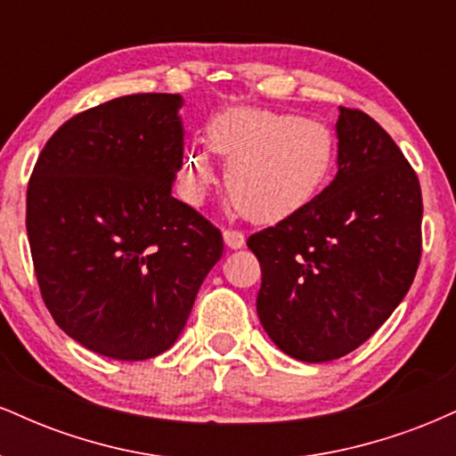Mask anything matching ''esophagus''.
Returning a JSON list of instances; mask_svg holds the SVG:
<instances>
[{
    "instance_id": "1",
    "label": "esophagus",
    "mask_w": 456,
    "mask_h": 456,
    "mask_svg": "<svg viewBox=\"0 0 456 456\" xmlns=\"http://www.w3.org/2000/svg\"><path fill=\"white\" fill-rule=\"evenodd\" d=\"M223 238H224V244L229 246V248H242L244 246V233L240 232V229H232V227H227L223 232Z\"/></svg>"
}]
</instances>
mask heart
<instances>
[{"label": "heart", "mask_w": 456, "mask_h": 456, "mask_svg": "<svg viewBox=\"0 0 456 456\" xmlns=\"http://www.w3.org/2000/svg\"><path fill=\"white\" fill-rule=\"evenodd\" d=\"M206 145H192L180 182L197 201L214 182L212 152L227 159V195L242 216L257 223L289 216L326 182L334 141L322 122L297 113L235 107L206 128Z\"/></svg>", "instance_id": "obj_1"}]
</instances>
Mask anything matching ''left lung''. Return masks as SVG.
<instances>
[{
	"mask_svg": "<svg viewBox=\"0 0 456 456\" xmlns=\"http://www.w3.org/2000/svg\"><path fill=\"white\" fill-rule=\"evenodd\" d=\"M337 134V177L246 240L261 265V323L302 362L369 341L410 291L422 255L420 182L399 145L360 109L341 107Z\"/></svg>",
	"mask_w": 456,
	"mask_h": 456,
	"instance_id": "obj_1",
	"label": "left lung"
}]
</instances>
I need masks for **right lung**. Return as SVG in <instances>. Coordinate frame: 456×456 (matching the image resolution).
<instances>
[{
    "mask_svg": "<svg viewBox=\"0 0 456 456\" xmlns=\"http://www.w3.org/2000/svg\"><path fill=\"white\" fill-rule=\"evenodd\" d=\"M177 94H133L51 134L28 184L36 281L83 347L148 360L180 337L223 233L171 195L184 159Z\"/></svg>",
    "mask_w": 456,
    "mask_h": 456,
    "instance_id": "add662e5",
    "label": "right lung"
}]
</instances>
